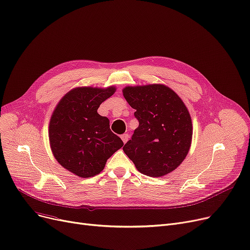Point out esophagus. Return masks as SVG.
<instances>
[{
  "instance_id": "1",
  "label": "esophagus",
  "mask_w": 250,
  "mask_h": 250,
  "mask_svg": "<svg viewBox=\"0 0 250 250\" xmlns=\"http://www.w3.org/2000/svg\"><path fill=\"white\" fill-rule=\"evenodd\" d=\"M121 138H122V140H123V142L125 144V143L127 142V140H128V135L124 134V135H122V136H121Z\"/></svg>"
}]
</instances>
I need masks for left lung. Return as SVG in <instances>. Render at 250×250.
Returning <instances> with one entry per match:
<instances>
[{
    "mask_svg": "<svg viewBox=\"0 0 250 250\" xmlns=\"http://www.w3.org/2000/svg\"><path fill=\"white\" fill-rule=\"evenodd\" d=\"M123 94L139 121L123 148L125 153L148 177L160 178L175 170L192 143V119L185 103L162 83L127 85Z\"/></svg>",
    "mask_w": 250,
    "mask_h": 250,
    "instance_id": "1",
    "label": "left lung"
}]
</instances>
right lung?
<instances>
[{
  "label": "right lung",
  "mask_w": 250,
  "mask_h": 250,
  "mask_svg": "<svg viewBox=\"0 0 250 250\" xmlns=\"http://www.w3.org/2000/svg\"><path fill=\"white\" fill-rule=\"evenodd\" d=\"M116 91L78 86L65 94L54 109L49 124L52 153L59 165L80 178L100 173L107 159L124 146L109 127V119L97 110Z\"/></svg>",
  "instance_id": "right-lung-1"
}]
</instances>
